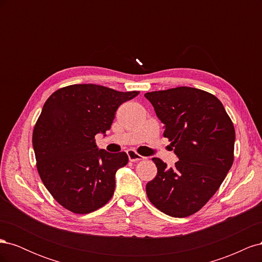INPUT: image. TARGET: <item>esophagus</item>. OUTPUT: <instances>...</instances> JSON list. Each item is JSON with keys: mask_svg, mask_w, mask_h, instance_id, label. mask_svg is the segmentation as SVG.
<instances>
[{"mask_svg": "<svg viewBox=\"0 0 262 262\" xmlns=\"http://www.w3.org/2000/svg\"><path fill=\"white\" fill-rule=\"evenodd\" d=\"M126 154H128V157L131 162H139V161H142L145 158L143 156H141L140 154H138L137 152H134L133 149H129L128 152H126Z\"/></svg>", "mask_w": 262, "mask_h": 262, "instance_id": "34e87169", "label": "esophagus"}]
</instances>
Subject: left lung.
Returning <instances> with one entry per match:
<instances>
[{"mask_svg": "<svg viewBox=\"0 0 262 262\" xmlns=\"http://www.w3.org/2000/svg\"><path fill=\"white\" fill-rule=\"evenodd\" d=\"M165 124L178 162L152 158L157 175L146 185L148 200L173 217L199 211L217 191L234 162L235 129L214 95L181 86L144 94Z\"/></svg>", "mask_w": 262, "mask_h": 262, "instance_id": "obj_1", "label": "left lung"}]
</instances>
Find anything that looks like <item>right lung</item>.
Here are the masks:
<instances>
[{
	"label": "right lung",
	"instance_id": "obj_1",
	"mask_svg": "<svg viewBox=\"0 0 262 262\" xmlns=\"http://www.w3.org/2000/svg\"><path fill=\"white\" fill-rule=\"evenodd\" d=\"M139 93L75 84L47 99L33 132V146L39 176L62 207L86 214L112 199L116 172L129 158L124 152L98 148L95 136L105 134L119 106Z\"/></svg>",
	"mask_w": 262,
	"mask_h": 262
}]
</instances>
